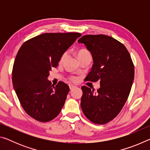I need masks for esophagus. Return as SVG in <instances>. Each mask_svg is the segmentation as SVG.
Instances as JSON below:
<instances>
[{"mask_svg":"<svg viewBox=\"0 0 150 150\" xmlns=\"http://www.w3.org/2000/svg\"><path fill=\"white\" fill-rule=\"evenodd\" d=\"M69 86V88H70V89H71V90H72L73 88H74L75 87V85H72V84H70Z\"/></svg>","mask_w":150,"mask_h":150,"instance_id":"esophagus-1","label":"esophagus"}]
</instances>
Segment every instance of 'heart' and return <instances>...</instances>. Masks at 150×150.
<instances>
[{
  "label": "heart",
  "instance_id": "heart-1",
  "mask_svg": "<svg viewBox=\"0 0 150 150\" xmlns=\"http://www.w3.org/2000/svg\"><path fill=\"white\" fill-rule=\"evenodd\" d=\"M90 55V53L88 52L87 50H85V49H81V50H80L79 51H78V52H77V56H78V58L84 57V56H86V55ZM65 56H66V54L65 53V54H63L62 55V56L61 57L60 62H62V61H63V59H64V58L65 57ZM71 79H72L73 81H76V80H77V78L73 77L71 78Z\"/></svg>",
  "mask_w": 150,
  "mask_h": 150
}]
</instances>
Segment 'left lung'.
<instances>
[{
  "mask_svg": "<svg viewBox=\"0 0 150 150\" xmlns=\"http://www.w3.org/2000/svg\"><path fill=\"white\" fill-rule=\"evenodd\" d=\"M91 52L93 65L86 81H100L97 92L83 86L81 109L88 120L98 124L108 122L117 116L130 94L134 67L124 45L106 35H86L78 40Z\"/></svg>",
  "mask_w": 150,
  "mask_h": 150,
  "instance_id": "obj_1",
  "label": "left lung"
}]
</instances>
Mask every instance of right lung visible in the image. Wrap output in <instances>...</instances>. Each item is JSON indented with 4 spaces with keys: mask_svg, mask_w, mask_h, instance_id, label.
<instances>
[{
    "mask_svg": "<svg viewBox=\"0 0 150 150\" xmlns=\"http://www.w3.org/2000/svg\"><path fill=\"white\" fill-rule=\"evenodd\" d=\"M79 33H45L25 42L12 69V84L22 108L38 121L54 119L64 105L69 87L47 79L52 67L78 38Z\"/></svg>",
    "mask_w": 150,
    "mask_h": 150,
    "instance_id": "1",
    "label": "right lung"
}]
</instances>
